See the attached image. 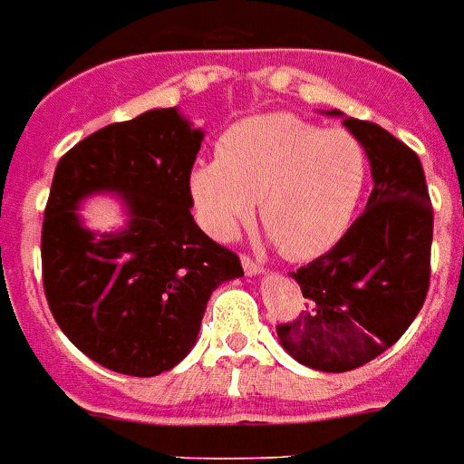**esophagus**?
<instances>
[{
	"label": "esophagus",
	"mask_w": 464,
	"mask_h": 464,
	"mask_svg": "<svg viewBox=\"0 0 464 464\" xmlns=\"http://www.w3.org/2000/svg\"><path fill=\"white\" fill-rule=\"evenodd\" d=\"M242 268H244V273H246V276H261L263 273V266L261 263H256L254 258H249V256H242Z\"/></svg>",
	"instance_id": "obj_1"
}]
</instances>
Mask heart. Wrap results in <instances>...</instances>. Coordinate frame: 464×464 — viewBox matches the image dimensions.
<instances>
[{
    "label": "heart",
    "mask_w": 464,
    "mask_h": 464,
    "mask_svg": "<svg viewBox=\"0 0 464 464\" xmlns=\"http://www.w3.org/2000/svg\"><path fill=\"white\" fill-rule=\"evenodd\" d=\"M366 174L357 136L270 112L225 131L218 160L196 165L188 188L215 239H232L261 201V220L280 251L290 261H314L350 229Z\"/></svg>",
    "instance_id": "heart-1"
}]
</instances>
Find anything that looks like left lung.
Segmentation results:
<instances>
[{"instance_id": "8db88e82", "label": "left lung", "mask_w": 464, "mask_h": 464, "mask_svg": "<svg viewBox=\"0 0 464 464\" xmlns=\"http://www.w3.org/2000/svg\"><path fill=\"white\" fill-rule=\"evenodd\" d=\"M343 117L364 146L373 188L344 237L292 273L309 306L277 325L280 344L299 364L343 373L372 362L410 328L429 290L433 210L414 150L372 121Z\"/></svg>"}]
</instances>
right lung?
I'll use <instances>...</instances> for the list:
<instances>
[{
  "instance_id": "add662e5",
  "label": "right lung",
  "mask_w": 464,
  "mask_h": 464,
  "mask_svg": "<svg viewBox=\"0 0 464 464\" xmlns=\"http://www.w3.org/2000/svg\"><path fill=\"white\" fill-rule=\"evenodd\" d=\"M177 107L91 133L59 160L43 222L44 296L85 357L127 376H158L187 357L215 287L242 277L235 254L194 222L188 177L201 148ZM121 196L125 227H84L78 208Z\"/></svg>"
}]
</instances>
